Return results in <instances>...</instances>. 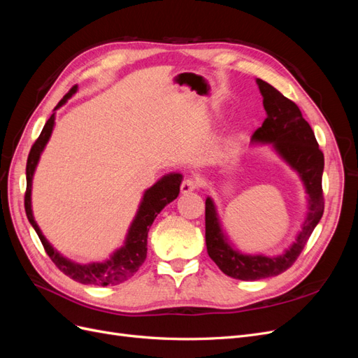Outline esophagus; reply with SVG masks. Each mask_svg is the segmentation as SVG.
Listing matches in <instances>:
<instances>
[{
  "instance_id": "obj_1",
  "label": "esophagus",
  "mask_w": 358,
  "mask_h": 358,
  "mask_svg": "<svg viewBox=\"0 0 358 358\" xmlns=\"http://www.w3.org/2000/svg\"><path fill=\"white\" fill-rule=\"evenodd\" d=\"M199 187V180L194 179V178H187L185 180L182 182L180 185V192L182 194H189L192 191H196Z\"/></svg>"
}]
</instances>
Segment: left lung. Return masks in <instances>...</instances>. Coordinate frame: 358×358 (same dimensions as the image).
<instances>
[{
    "label": "left lung",
    "instance_id": "8db88e82",
    "mask_svg": "<svg viewBox=\"0 0 358 358\" xmlns=\"http://www.w3.org/2000/svg\"><path fill=\"white\" fill-rule=\"evenodd\" d=\"M263 96L266 119L254 133V145H268L285 164L297 173L306 192V215L296 239L275 255L245 254L227 236L212 197L206 199V246L208 254L227 276L241 280H258L278 276L292 266L305 248L324 212L322 171L324 155L315 134L301 116L296 103L288 100L272 85L257 79Z\"/></svg>",
    "mask_w": 358,
    "mask_h": 358
}]
</instances>
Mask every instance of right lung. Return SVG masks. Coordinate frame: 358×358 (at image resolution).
<instances>
[{
	"mask_svg": "<svg viewBox=\"0 0 358 358\" xmlns=\"http://www.w3.org/2000/svg\"><path fill=\"white\" fill-rule=\"evenodd\" d=\"M78 92V86H73L70 92L64 96L58 103V106L53 109V113L48 119V122L43 127V131L40 137L32 145L31 152L27 161V192H25V212L28 216V221L32 225V229L38 234L40 241L45 246L48 255L62 273H66L69 278L78 280L85 285H117L122 284L125 280L131 278L138 267L143 264L146 252H148V231L152 225L157 215L166 208L169 203L176 200L180 191V183L183 176L180 173H169L159 178L152 187L145 189L142 200L138 203L137 212L134 218L128 227V231L125 234V241L121 248L115 249L110 257L104 259V262H92V263H76L73 259L64 257L58 249L53 248L50 242L46 239L45 234L40 230V227L32 213V179H34V173L38 166L40 157L45 150L49 138L52 136L53 127H55V115L59 107L66 104L71 96Z\"/></svg>",
	"mask_w": 358,
	"mask_h": 358,
	"instance_id": "1",
	"label": "right lung"
}]
</instances>
